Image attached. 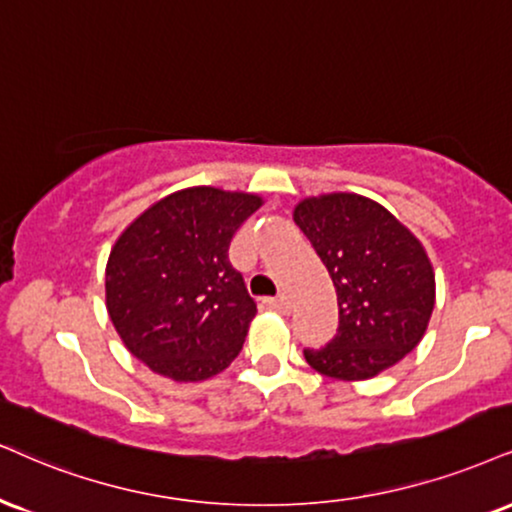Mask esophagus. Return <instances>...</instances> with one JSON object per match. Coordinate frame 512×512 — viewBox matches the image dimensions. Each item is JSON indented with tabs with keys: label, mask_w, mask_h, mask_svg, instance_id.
<instances>
[{
	"label": "esophagus",
	"mask_w": 512,
	"mask_h": 512,
	"mask_svg": "<svg viewBox=\"0 0 512 512\" xmlns=\"http://www.w3.org/2000/svg\"><path fill=\"white\" fill-rule=\"evenodd\" d=\"M263 304H266L270 311H277V313H289V311H292V304H289L287 296H277V299H266V301H263Z\"/></svg>",
	"instance_id": "1"
}]
</instances>
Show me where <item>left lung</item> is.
Returning <instances> with one entry per match:
<instances>
[{
  "mask_svg": "<svg viewBox=\"0 0 512 512\" xmlns=\"http://www.w3.org/2000/svg\"><path fill=\"white\" fill-rule=\"evenodd\" d=\"M292 216L325 263L339 304L337 337L306 349V363L344 382L399 363L425 337L434 311L437 282L420 239L382 204L351 192L301 199Z\"/></svg>",
  "mask_w": 512,
  "mask_h": 512,
  "instance_id": "8db88e82",
  "label": "left lung"
}]
</instances>
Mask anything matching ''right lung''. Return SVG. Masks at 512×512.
<instances>
[{
    "instance_id": "obj_1",
    "label": "right lung",
    "mask_w": 512,
    "mask_h": 512,
    "mask_svg": "<svg viewBox=\"0 0 512 512\" xmlns=\"http://www.w3.org/2000/svg\"><path fill=\"white\" fill-rule=\"evenodd\" d=\"M261 206L254 192L178 189L111 246L106 311L125 349L156 375L204 382L237 358L256 304L227 251Z\"/></svg>"
}]
</instances>
